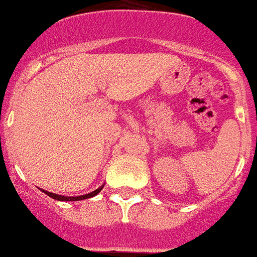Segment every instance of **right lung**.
Returning <instances> with one entry per match:
<instances>
[{"mask_svg": "<svg viewBox=\"0 0 257 257\" xmlns=\"http://www.w3.org/2000/svg\"><path fill=\"white\" fill-rule=\"evenodd\" d=\"M102 188H104V185L102 186H100L98 189H95L94 192H90L87 193V194H83V196H76V197H68V196H60V194H56V193H50V192H46V190H44V189H41L42 192L45 193V194H48L49 197L54 198V200H59V201H80V200H85V198H91L94 197V196H97L98 193L102 190Z\"/></svg>", "mask_w": 257, "mask_h": 257, "instance_id": "obj_1", "label": "right lung"}]
</instances>
